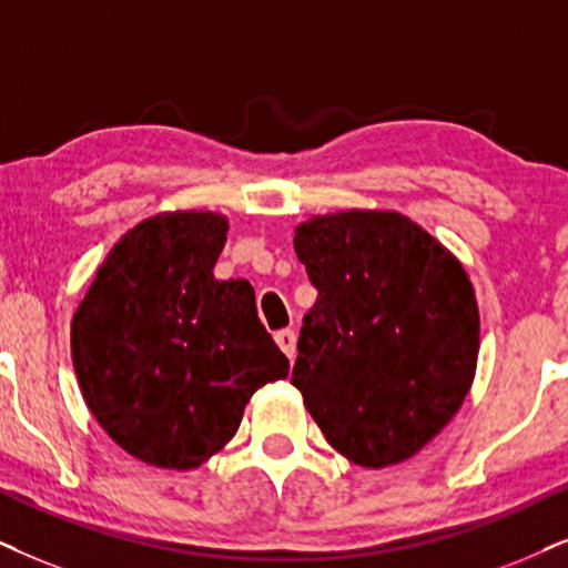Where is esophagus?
I'll return each mask as SVG.
<instances>
[{
    "instance_id": "esophagus-1",
    "label": "esophagus",
    "mask_w": 568,
    "mask_h": 568,
    "mask_svg": "<svg viewBox=\"0 0 568 568\" xmlns=\"http://www.w3.org/2000/svg\"><path fill=\"white\" fill-rule=\"evenodd\" d=\"M275 343L280 346V351L291 358V362L296 358V333H293V329H277Z\"/></svg>"
}]
</instances>
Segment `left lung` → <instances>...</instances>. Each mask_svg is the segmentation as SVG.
Listing matches in <instances>:
<instances>
[{
	"label": "left lung",
	"mask_w": 568,
	"mask_h": 568,
	"mask_svg": "<svg viewBox=\"0 0 568 568\" xmlns=\"http://www.w3.org/2000/svg\"><path fill=\"white\" fill-rule=\"evenodd\" d=\"M317 288L291 383L337 454L406 462L462 408L477 369L479 308L462 262L398 212L348 210L296 227Z\"/></svg>",
	"instance_id": "1"
}]
</instances>
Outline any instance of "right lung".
<instances>
[{
  "instance_id": "right-lung-1",
  "label": "right lung",
  "mask_w": 568,
  "mask_h": 568,
  "mask_svg": "<svg viewBox=\"0 0 568 568\" xmlns=\"http://www.w3.org/2000/svg\"><path fill=\"white\" fill-rule=\"evenodd\" d=\"M214 212H162L114 243L70 325L85 406L141 462L196 469L235 435L288 358L248 280L212 275L227 241Z\"/></svg>"
}]
</instances>
